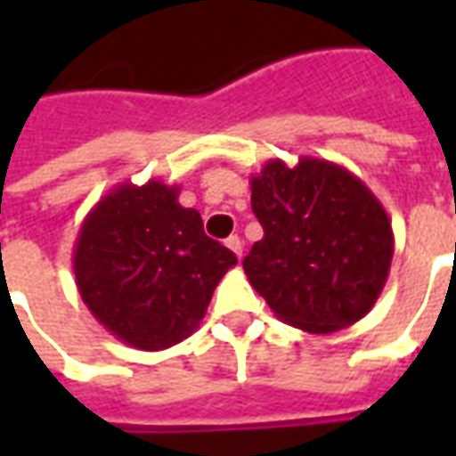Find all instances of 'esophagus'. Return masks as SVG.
<instances>
[{
    "label": "esophagus",
    "mask_w": 456,
    "mask_h": 456,
    "mask_svg": "<svg viewBox=\"0 0 456 456\" xmlns=\"http://www.w3.org/2000/svg\"><path fill=\"white\" fill-rule=\"evenodd\" d=\"M224 244H227V248H232V251L237 254V258H241V254H244V241H241V239H239L237 234H232V237H229L227 241H224Z\"/></svg>",
    "instance_id": "34e87169"
}]
</instances>
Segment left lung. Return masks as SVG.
Instances as JSON below:
<instances>
[{
    "instance_id": "obj_1",
    "label": "left lung",
    "mask_w": 456,
    "mask_h": 456,
    "mask_svg": "<svg viewBox=\"0 0 456 456\" xmlns=\"http://www.w3.org/2000/svg\"><path fill=\"white\" fill-rule=\"evenodd\" d=\"M264 227L244 258L248 283L283 322L330 335L359 322L391 271V219L371 190L337 163L268 160L251 178Z\"/></svg>"
}]
</instances>
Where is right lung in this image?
Instances as JSON below:
<instances>
[{
	"mask_svg": "<svg viewBox=\"0 0 456 456\" xmlns=\"http://www.w3.org/2000/svg\"><path fill=\"white\" fill-rule=\"evenodd\" d=\"M178 185L121 183L85 217L73 251L83 303L117 339L168 349L198 330L237 256L209 239Z\"/></svg>",
	"mask_w": 456,
	"mask_h": 456,
	"instance_id": "obj_1",
	"label": "right lung"
}]
</instances>
